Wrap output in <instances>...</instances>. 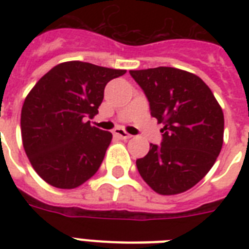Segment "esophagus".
Listing matches in <instances>:
<instances>
[{
    "instance_id": "1",
    "label": "esophagus",
    "mask_w": 249,
    "mask_h": 249,
    "mask_svg": "<svg viewBox=\"0 0 249 249\" xmlns=\"http://www.w3.org/2000/svg\"><path fill=\"white\" fill-rule=\"evenodd\" d=\"M113 134L117 137V138H120V140H129V138H132V136L129 134V133H126L125 130H123V129L117 128L113 130Z\"/></svg>"
}]
</instances>
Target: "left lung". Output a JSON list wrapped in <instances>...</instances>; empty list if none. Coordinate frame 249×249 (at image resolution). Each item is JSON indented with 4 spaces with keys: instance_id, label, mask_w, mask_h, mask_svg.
<instances>
[{
    "instance_id": "1",
    "label": "left lung",
    "mask_w": 249,
    "mask_h": 249,
    "mask_svg": "<svg viewBox=\"0 0 249 249\" xmlns=\"http://www.w3.org/2000/svg\"><path fill=\"white\" fill-rule=\"evenodd\" d=\"M146 94L151 116L163 124V142L136 164L160 195H177L208 173L224 143V112L208 85L173 67L129 71Z\"/></svg>"
}]
</instances>
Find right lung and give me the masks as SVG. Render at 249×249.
Listing matches in <instances>:
<instances>
[{
  "label": "right lung",
  "instance_id": "right-lung-1",
  "mask_svg": "<svg viewBox=\"0 0 249 249\" xmlns=\"http://www.w3.org/2000/svg\"><path fill=\"white\" fill-rule=\"evenodd\" d=\"M125 72L80 60L64 62L42 76L25 97L23 147L49 185L76 189L97 173L112 134L86 119L98 113L107 83Z\"/></svg>",
  "mask_w": 249,
  "mask_h": 249
}]
</instances>
